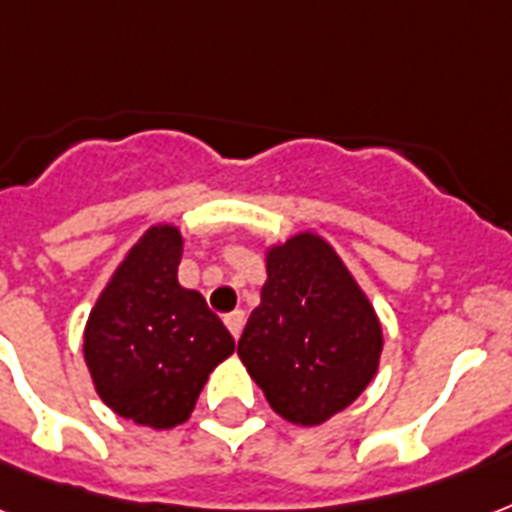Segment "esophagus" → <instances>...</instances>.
Returning <instances> with one entry per match:
<instances>
[{"instance_id":"34e87169","label":"esophagus","mask_w":512,"mask_h":512,"mask_svg":"<svg viewBox=\"0 0 512 512\" xmlns=\"http://www.w3.org/2000/svg\"><path fill=\"white\" fill-rule=\"evenodd\" d=\"M244 322H247V317H244V311H241V308H236V311L225 314V325H228V330L233 338H239L241 330H244Z\"/></svg>"}]
</instances>
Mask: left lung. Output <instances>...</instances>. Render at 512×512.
<instances>
[{
  "mask_svg": "<svg viewBox=\"0 0 512 512\" xmlns=\"http://www.w3.org/2000/svg\"><path fill=\"white\" fill-rule=\"evenodd\" d=\"M265 284L239 341L265 400L284 421L319 427L376 378L384 327L376 308L317 230L263 247Z\"/></svg>",
  "mask_w": 512,
  "mask_h": 512,
  "instance_id": "obj_1",
  "label": "left lung"
}]
</instances>
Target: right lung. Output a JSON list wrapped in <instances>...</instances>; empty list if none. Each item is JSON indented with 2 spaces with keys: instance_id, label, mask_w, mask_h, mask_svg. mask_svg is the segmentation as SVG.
<instances>
[{
  "instance_id": "right-lung-1",
  "label": "right lung",
  "mask_w": 512,
  "mask_h": 512,
  "mask_svg": "<svg viewBox=\"0 0 512 512\" xmlns=\"http://www.w3.org/2000/svg\"><path fill=\"white\" fill-rule=\"evenodd\" d=\"M185 236L155 222L120 260L93 303L83 357L109 411L150 429L185 424L236 341L201 292L177 279Z\"/></svg>"
}]
</instances>
